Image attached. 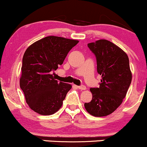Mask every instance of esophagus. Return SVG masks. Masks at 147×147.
<instances>
[{
    "mask_svg": "<svg viewBox=\"0 0 147 147\" xmlns=\"http://www.w3.org/2000/svg\"><path fill=\"white\" fill-rule=\"evenodd\" d=\"M77 88L80 90H86V87L85 86H77Z\"/></svg>",
    "mask_w": 147,
    "mask_h": 147,
    "instance_id": "obj_1",
    "label": "esophagus"
}]
</instances>
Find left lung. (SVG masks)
<instances>
[{
	"mask_svg": "<svg viewBox=\"0 0 147 147\" xmlns=\"http://www.w3.org/2000/svg\"><path fill=\"white\" fill-rule=\"evenodd\" d=\"M97 59V72L102 75L99 88L90 89L92 99L84 107L95 117L113 113L125 98L132 80L129 60L124 50L106 39L88 44Z\"/></svg>",
	"mask_w": 147,
	"mask_h": 147,
	"instance_id": "8db88e82",
	"label": "left lung"
}]
</instances>
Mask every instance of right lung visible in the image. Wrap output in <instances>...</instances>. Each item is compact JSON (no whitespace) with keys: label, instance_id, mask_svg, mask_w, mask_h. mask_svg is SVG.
<instances>
[{"label":"right lung","instance_id":"1","mask_svg":"<svg viewBox=\"0 0 147 147\" xmlns=\"http://www.w3.org/2000/svg\"><path fill=\"white\" fill-rule=\"evenodd\" d=\"M79 41L49 36L30 45L23 57L20 87L32 110L50 115L63 104L72 86L55 79L54 72Z\"/></svg>","mask_w":147,"mask_h":147}]
</instances>
